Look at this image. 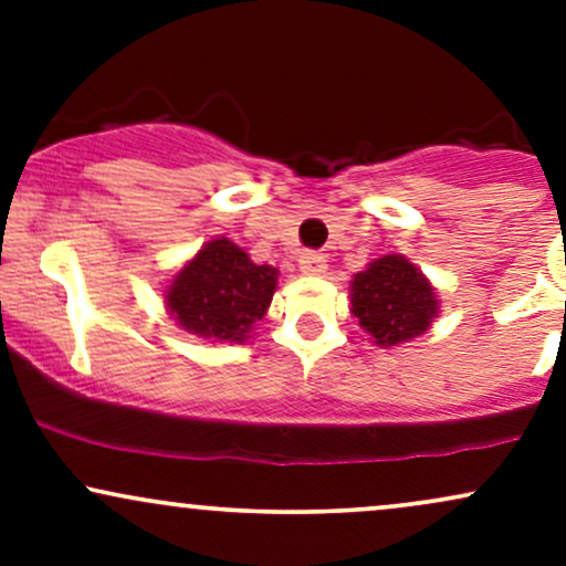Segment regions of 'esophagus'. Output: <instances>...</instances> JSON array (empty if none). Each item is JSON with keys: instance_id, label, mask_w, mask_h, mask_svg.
Segmentation results:
<instances>
[{"instance_id": "obj_1", "label": "esophagus", "mask_w": 566, "mask_h": 566, "mask_svg": "<svg viewBox=\"0 0 566 566\" xmlns=\"http://www.w3.org/2000/svg\"><path fill=\"white\" fill-rule=\"evenodd\" d=\"M297 269L308 276H319L327 271V258H324L322 252H301V258H297Z\"/></svg>"}]
</instances>
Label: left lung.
Masks as SVG:
<instances>
[{"instance_id":"1","label":"left lung","mask_w":566,"mask_h":566,"mask_svg":"<svg viewBox=\"0 0 566 566\" xmlns=\"http://www.w3.org/2000/svg\"><path fill=\"white\" fill-rule=\"evenodd\" d=\"M350 314L380 348L415 340L439 316V295L405 255H382L350 279Z\"/></svg>"}]
</instances>
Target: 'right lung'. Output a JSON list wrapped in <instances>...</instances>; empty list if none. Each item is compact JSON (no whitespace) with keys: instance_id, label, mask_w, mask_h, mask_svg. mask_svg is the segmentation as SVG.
<instances>
[{"instance_id":"right-lung-1","label":"right lung","mask_w":566,"mask_h":566,"mask_svg":"<svg viewBox=\"0 0 566 566\" xmlns=\"http://www.w3.org/2000/svg\"><path fill=\"white\" fill-rule=\"evenodd\" d=\"M279 271L216 237L175 271L165 305L180 329L207 343H244L269 311Z\"/></svg>"}]
</instances>
